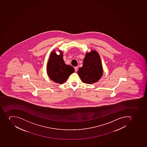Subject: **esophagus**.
Returning a JSON list of instances; mask_svg holds the SVG:
<instances>
[{"label":"esophagus","mask_w":147,"mask_h":147,"mask_svg":"<svg viewBox=\"0 0 147 147\" xmlns=\"http://www.w3.org/2000/svg\"><path fill=\"white\" fill-rule=\"evenodd\" d=\"M78 67H74V69H75V71L76 72L77 71Z\"/></svg>","instance_id":"34e87169"}]
</instances>
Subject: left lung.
Returning a JSON list of instances; mask_svg holds the SVG:
<instances>
[{"mask_svg": "<svg viewBox=\"0 0 147 147\" xmlns=\"http://www.w3.org/2000/svg\"><path fill=\"white\" fill-rule=\"evenodd\" d=\"M78 74L84 83L92 84L97 82L103 75V67L99 54L95 50L87 52L82 67Z\"/></svg>", "mask_w": 147, "mask_h": 147, "instance_id": "8db88e82", "label": "left lung"}]
</instances>
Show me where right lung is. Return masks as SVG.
<instances>
[{
  "mask_svg": "<svg viewBox=\"0 0 147 147\" xmlns=\"http://www.w3.org/2000/svg\"><path fill=\"white\" fill-rule=\"evenodd\" d=\"M59 50L60 55H57L56 50L51 51L47 65V74L50 79L56 83L62 84L67 80L70 75L74 73V68L64 63L63 53Z\"/></svg>",
  "mask_w": 147,
  "mask_h": 147,
  "instance_id": "obj_1",
  "label": "right lung"
}]
</instances>
